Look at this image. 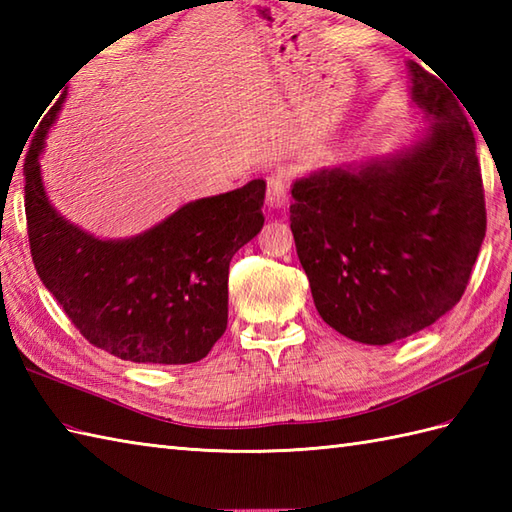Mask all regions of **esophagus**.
Here are the masks:
<instances>
[{
  "mask_svg": "<svg viewBox=\"0 0 512 512\" xmlns=\"http://www.w3.org/2000/svg\"><path fill=\"white\" fill-rule=\"evenodd\" d=\"M290 198V189H288V176L284 171H273L266 178V202L270 206H286Z\"/></svg>",
  "mask_w": 512,
  "mask_h": 512,
  "instance_id": "esophagus-1",
  "label": "esophagus"
}]
</instances>
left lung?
I'll list each match as a JSON object with an SVG mask.
<instances>
[{"label": "left lung", "instance_id": "left-lung-1", "mask_svg": "<svg viewBox=\"0 0 512 512\" xmlns=\"http://www.w3.org/2000/svg\"><path fill=\"white\" fill-rule=\"evenodd\" d=\"M431 118L420 143L361 167L321 169L292 187L290 228L321 319L387 345L447 314L469 286L486 235L473 129L447 81L409 63Z\"/></svg>", "mask_w": 512, "mask_h": 512}]
</instances>
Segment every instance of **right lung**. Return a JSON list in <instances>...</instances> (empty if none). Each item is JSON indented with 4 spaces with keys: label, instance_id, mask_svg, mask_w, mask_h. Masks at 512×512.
<instances>
[{
    "label": "right lung",
    "instance_id": "right-lung-1",
    "mask_svg": "<svg viewBox=\"0 0 512 512\" xmlns=\"http://www.w3.org/2000/svg\"><path fill=\"white\" fill-rule=\"evenodd\" d=\"M65 96L26 154L32 264L94 347L123 361L187 365L211 352L228 321V266L264 226V180L184 204L129 239H96L65 222L43 191L39 154Z\"/></svg>",
    "mask_w": 512,
    "mask_h": 512
}]
</instances>
